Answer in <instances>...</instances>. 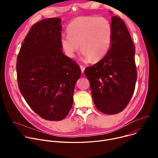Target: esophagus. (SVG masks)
<instances>
[{
    "label": "esophagus",
    "instance_id": "obj_1",
    "mask_svg": "<svg viewBox=\"0 0 158 158\" xmlns=\"http://www.w3.org/2000/svg\"><path fill=\"white\" fill-rule=\"evenodd\" d=\"M80 68H81V73H84V69H85V67H84L83 65H80Z\"/></svg>",
    "mask_w": 158,
    "mask_h": 158
}]
</instances>
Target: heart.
Masks as SVG:
<instances>
[{"label":"heart","instance_id":"b5f03b06","mask_svg":"<svg viewBox=\"0 0 158 158\" xmlns=\"http://www.w3.org/2000/svg\"><path fill=\"white\" fill-rule=\"evenodd\" d=\"M68 35L60 39L61 48L65 54L73 57L80 48L86 59L96 62L102 59L109 50L112 28L109 20L98 16L79 17L67 27Z\"/></svg>","mask_w":158,"mask_h":158}]
</instances>
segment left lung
<instances>
[{"mask_svg": "<svg viewBox=\"0 0 158 158\" xmlns=\"http://www.w3.org/2000/svg\"><path fill=\"white\" fill-rule=\"evenodd\" d=\"M111 26L109 50L100 61L84 71L94 104L106 114H116L124 109L137 79L135 48L127 27L118 16L112 17Z\"/></svg>", "mask_w": 158, "mask_h": 158, "instance_id": "1", "label": "left lung"}]
</instances>
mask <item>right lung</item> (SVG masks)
<instances>
[{
	"label": "right lung",
	"mask_w": 158,
	"mask_h": 158,
	"mask_svg": "<svg viewBox=\"0 0 158 158\" xmlns=\"http://www.w3.org/2000/svg\"><path fill=\"white\" fill-rule=\"evenodd\" d=\"M59 18L44 19L32 26L17 56L16 70L20 91L42 118L58 121L68 114L81 71L62 53Z\"/></svg>",
	"instance_id": "right-lung-1"
}]
</instances>
